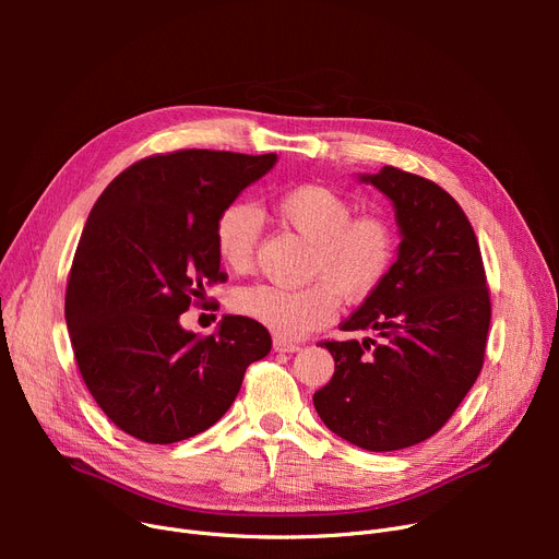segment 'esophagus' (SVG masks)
<instances>
[{
    "instance_id": "34e87169",
    "label": "esophagus",
    "mask_w": 559,
    "mask_h": 559,
    "mask_svg": "<svg viewBox=\"0 0 559 559\" xmlns=\"http://www.w3.org/2000/svg\"><path fill=\"white\" fill-rule=\"evenodd\" d=\"M299 348H301V344H297V342L274 337V350H278V354H295V350H299Z\"/></svg>"
}]
</instances>
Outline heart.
I'll return each mask as SVG.
<instances>
[{"label": "heart", "mask_w": 559, "mask_h": 559, "mask_svg": "<svg viewBox=\"0 0 559 559\" xmlns=\"http://www.w3.org/2000/svg\"><path fill=\"white\" fill-rule=\"evenodd\" d=\"M278 222L312 242L308 274L319 278L301 289L253 285L242 289L235 308L278 337H304L337 317L340 297L362 304L390 276L396 260L394 228L376 215L354 217V205L340 192L301 183L272 201ZM262 233L260 213L249 203H230L215 224L219 260L235 274L255 264Z\"/></svg>", "instance_id": "heart-1"}]
</instances>
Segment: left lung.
Instances as JSON below:
<instances>
[{
	"label": "left lung",
	"mask_w": 559,
	"mask_h": 559,
	"mask_svg": "<svg viewBox=\"0 0 559 559\" xmlns=\"http://www.w3.org/2000/svg\"><path fill=\"white\" fill-rule=\"evenodd\" d=\"M360 181L394 203L399 255L342 324L378 337L321 342L335 373L312 403L335 435L380 453L415 447L451 419L483 369L491 304L476 233L447 190L392 165Z\"/></svg>",
	"instance_id": "8db88e82"
}]
</instances>
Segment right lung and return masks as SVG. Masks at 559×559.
<instances>
[{
	"mask_svg": "<svg viewBox=\"0 0 559 559\" xmlns=\"http://www.w3.org/2000/svg\"><path fill=\"white\" fill-rule=\"evenodd\" d=\"M276 154L183 150L127 167L85 222L66 292L72 350L104 415L146 444L217 424L251 362L270 354L262 324L224 314L199 337L179 317L226 281L215 224Z\"/></svg>",
	"mask_w": 559,
	"mask_h": 559,
	"instance_id": "add662e5",
	"label": "right lung"
}]
</instances>
